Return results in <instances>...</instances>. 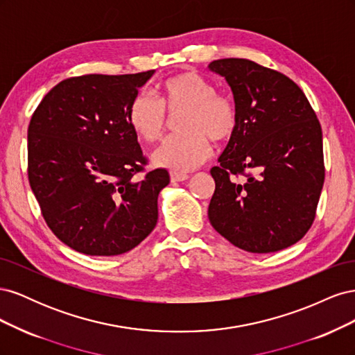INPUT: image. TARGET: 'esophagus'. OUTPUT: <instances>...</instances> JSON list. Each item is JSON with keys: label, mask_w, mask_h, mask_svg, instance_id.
<instances>
[{"label": "esophagus", "mask_w": 355, "mask_h": 355, "mask_svg": "<svg viewBox=\"0 0 355 355\" xmlns=\"http://www.w3.org/2000/svg\"><path fill=\"white\" fill-rule=\"evenodd\" d=\"M189 176L187 173H178V171H171L170 173V179L171 182H184L187 180Z\"/></svg>", "instance_id": "obj_1"}]
</instances>
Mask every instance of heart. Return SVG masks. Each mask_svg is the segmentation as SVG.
I'll use <instances>...</instances> for the list:
<instances>
[{
    "mask_svg": "<svg viewBox=\"0 0 355 355\" xmlns=\"http://www.w3.org/2000/svg\"><path fill=\"white\" fill-rule=\"evenodd\" d=\"M159 103L146 93L136 94L128 105L127 121L145 142L163 137L167 115L180 116L182 135L168 137L153 154L154 163L173 171L196 168L211 154L210 139L225 142L239 125V114L230 98L197 72H180L158 85Z\"/></svg>",
    "mask_w": 355,
    "mask_h": 355,
    "instance_id": "b5f03b06",
    "label": "heart"
}]
</instances>
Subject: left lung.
Wrapping results in <instances>:
<instances>
[{
  "label": "left lung",
  "mask_w": 355,
  "mask_h": 355,
  "mask_svg": "<svg viewBox=\"0 0 355 355\" xmlns=\"http://www.w3.org/2000/svg\"><path fill=\"white\" fill-rule=\"evenodd\" d=\"M231 87L237 130L210 170L209 220L241 250L272 253L313 225L324 182L323 133L304 92L286 75L247 59L213 60ZM249 173L244 182L231 174Z\"/></svg>",
  "instance_id": "1"
}]
</instances>
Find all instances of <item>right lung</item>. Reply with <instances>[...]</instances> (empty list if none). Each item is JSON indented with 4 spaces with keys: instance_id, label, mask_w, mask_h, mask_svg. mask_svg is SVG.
<instances>
[{
    "instance_id": "right-lung-1",
    "label": "right lung",
    "mask_w": 355,
    "mask_h": 355,
    "mask_svg": "<svg viewBox=\"0 0 355 355\" xmlns=\"http://www.w3.org/2000/svg\"><path fill=\"white\" fill-rule=\"evenodd\" d=\"M155 71L90 73L60 81L28 128V176L50 230L71 249L116 256L142 243L158 219L166 168L146 163L127 121L128 105Z\"/></svg>"
}]
</instances>
